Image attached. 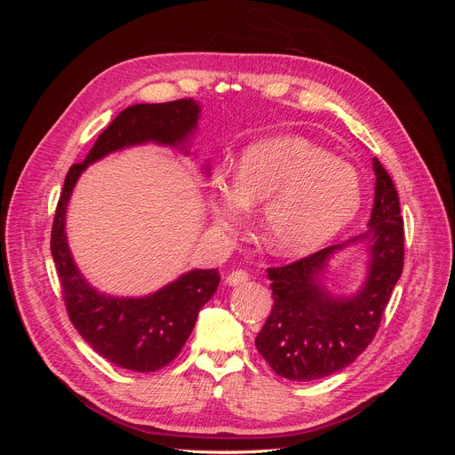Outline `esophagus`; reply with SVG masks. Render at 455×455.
<instances>
[{"label":"esophagus","instance_id":"34e87169","mask_svg":"<svg viewBox=\"0 0 455 455\" xmlns=\"http://www.w3.org/2000/svg\"><path fill=\"white\" fill-rule=\"evenodd\" d=\"M246 281H249V273H246L244 269L231 271V273L228 275V279H226V283H228L229 286H239V284H243V283H246Z\"/></svg>","mask_w":455,"mask_h":455}]
</instances>
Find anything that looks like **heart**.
<instances>
[{"label": "heart", "instance_id": "1", "mask_svg": "<svg viewBox=\"0 0 455 455\" xmlns=\"http://www.w3.org/2000/svg\"><path fill=\"white\" fill-rule=\"evenodd\" d=\"M364 186L349 161L330 156L304 136L283 134L246 148L237 176L218 172L211 214L222 229L241 226L261 204L259 229L281 256H306L332 241L359 212Z\"/></svg>", "mask_w": 455, "mask_h": 455}]
</instances>
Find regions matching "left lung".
Instances as JSON below:
<instances>
[{
    "label": "left lung",
    "mask_w": 455,
    "mask_h": 455,
    "mask_svg": "<svg viewBox=\"0 0 455 455\" xmlns=\"http://www.w3.org/2000/svg\"><path fill=\"white\" fill-rule=\"evenodd\" d=\"M376 191L368 229L361 235L269 267L273 309L256 336L267 364L286 379L311 381L349 366L374 339L381 315L404 266V228L395 184L374 157ZM367 244V279L351 297L323 284L327 261L351 243Z\"/></svg>",
    "instance_id": "1"
}]
</instances>
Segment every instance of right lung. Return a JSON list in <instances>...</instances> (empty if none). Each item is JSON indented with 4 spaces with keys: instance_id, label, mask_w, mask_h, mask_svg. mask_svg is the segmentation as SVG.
<instances>
[{
    "instance_id": "1",
    "label": "right lung",
    "mask_w": 455,
    "mask_h": 455,
    "mask_svg": "<svg viewBox=\"0 0 455 455\" xmlns=\"http://www.w3.org/2000/svg\"><path fill=\"white\" fill-rule=\"evenodd\" d=\"M199 114L201 106L194 99L134 104L109 123L85 161L72 164L66 174L51 231V254L57 266L64 304L81 338L119 368L156 371L174 361L196 326L199 309L214 296L220 275L218 269H191L157 292L140 298H119L96 291L77 269L68 244V203L89 164L114 151L154 142L178 148L188 156V144L197 129Z\"/></svg>"
}]
</instances>
